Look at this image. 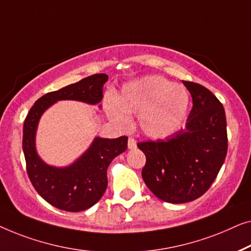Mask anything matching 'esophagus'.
I'll return each mask as SVG.
<instances>
[{
  "instance_id": "1",
  "label": "esophagus",
  "mask_w": 251,
  "mask_h": 251,
  "mask_svg": "<svg viewBox=\"0 0 251 251\" xmlns=\"http://www.w3.org/2000/svg\"><path fill=\"white\" fill-rule=\"evenodd\" d=\"M127 147H128V149H135L136 148V141L133 139V137H129L128 141H127Z\"/></svg>"
}]
</instances>
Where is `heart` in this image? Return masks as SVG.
<instances>
[{
  "label": "heart",
  "mask_w": 251,
  "mask_h": 251,
  "mask_svg": "<svg viewBox=\"0 0 251 251\" xmlns=\"http://www.w3.org/2000/svg\"><path fill=\"white\" fill-rule=\"evenodd\" d=\"M189 94L161 76H147L123 87L116 99L105 101V110L112 121L126 125L128 115H140V126L148 136L164 139L184 121Z\"/></svg>",
  "instance_id": "b5f03b06"
}]
</instances>
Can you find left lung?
I'll return each mask as SVG.
<instances>
[{
    "instance_id": "obj_1",
    "label": "left lung",
    "mask_w": 251,
    "mask_h": 251,
    "mask_svg": "<svg viewBox=\"0 0 251 251\" xmlns=\"http://www.w3.org/2000/svg\"><path fill=\"white\" fill-rule=\"evenodd\" d=\"M192 97L185 129L165 140L139 142L146 154L142 178L159 199L184 203L201 197L216 178L227 152L226 117L220 100L200 84L183 80Z\"/></svg>"
}]
</instances>
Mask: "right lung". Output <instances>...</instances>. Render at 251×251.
Here are the masks:
<instances>
[{
  "instance_id": "1",
  "label": "right lung",
  "mask_w": 251,
  "mask_h": 251,
  "mask_svg": "<svg viewBox=\"0 0 251 251\" xmlns=\"http://www.w3.org/2000/svg\"><path fill=\"white\" fill-rule=\"evenodd\" d=\"M105 74H95L75 84L50 92L38 99L24 123L23 150L31 184L44 200L58 209L82 211L98 202L108 185L107 169L118 154L127 149V136L118 139L95 137L82 157L67 167L49 166L38 157L35 135L41 116L60 100H76L98 104L103 98Z\"/></svg>"
}]
</instances>
